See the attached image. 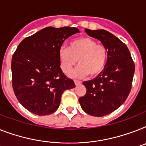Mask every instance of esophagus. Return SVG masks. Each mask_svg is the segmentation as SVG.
Returning a JSON list of instances; mask_svg holds the SVG:
<instances>
[{"label":"esophagus","instance_id":"34e87169","mask_svg":"<svg viewBox=\"0 0 146 146\" xmlns=\"http://www.w3.org/2000/svg\"><path fill=\"white\" fill-rule=\"evenodd\" d=\"M74 84H75L76 85H79V84H81V81H80V80H74Z\"/></svg>","mask_w":146,"mask_h":146}]
</instances>
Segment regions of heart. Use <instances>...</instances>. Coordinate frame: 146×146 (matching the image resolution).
<instances>
[{
  "mask_svg": "<svg viewBox=\"0 0 146 146\" xmlns=\"http://www.w3.org/2000/svg\"><path fill=\"white\" fill-rule=\"evenodd\" d=\"M60 66L62 71L68 74L77 63L79 66L71 75L83 78L96 76L103 71L108 59V50L103 44L89 37H80L71 41L68 48L62 47L59 50Z\"/></svg>",
  "mask_w": 146,
  "mask_h": 146,
  "instance_id": "obj_1",
  "label": "heart"
}]
</instances>
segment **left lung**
<instances>
[{
	"mask_svg": "<svg viewBox=\"0 0 146 146\" xmlns=\"http://www.w3.org/2000/svg\"><path fill=\"white\" fill-rule=\"evenodd\" d=\"M108 50L104 70L93 80L83 82L86 93L79 98L86 113L101 117L111 113L125 102L131 92L135 66L127 47L111 33L85 29Z\"/></svg>",
	"mask_w": 146,
	"mask_h": 146,
	"instance_id": "obj_1",
	"label": "left lung"
}]
</instances>
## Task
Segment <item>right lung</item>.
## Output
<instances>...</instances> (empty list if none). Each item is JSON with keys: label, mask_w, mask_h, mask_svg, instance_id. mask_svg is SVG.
Masks as SVG:
<instances>
[{"label": "right lung", "mask_w": 146, "mask_h": 146, "mask_svg": "<svg viewBox=\"0 0 146 146\" xmlns=\"http://www.w3.org/2000/svg\"><path fill=\"white\" fill-rule=\"evenodd\" d=\"M76 27H48L25 38L12 58L13 88L17 99L32 113L49 115L60 106L62 92L75 87L61 70L59 50Z\"/></svg>", "instance_id": "add662e5"}]
</instances>
